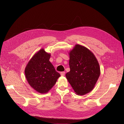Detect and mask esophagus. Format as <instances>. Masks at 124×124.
I'll use <instances>...</instances> for the list:
<instances>
[{
	"mask_svg": "<svg viewBox=\"0 0 124 124\" xmlns=\"http://www.w3.org/2000/svg\"><path fill=\"white\" fill-rule=\"evenodd\" d=\"M65 72H61L60 73V74L62 76H64L65 75Z\"/></svg>",
	"mask_w": 124,
	"mask_h": 124,
	"instance_id": "1",
	"label": "esophagus"
}]
</instances>
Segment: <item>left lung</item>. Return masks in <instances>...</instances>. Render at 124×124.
<instances>
[{"label": "left lung", "mask_w": 124, "mask_h": 124, "mask_svg": "<svg viewBox=\"0 0 124 124\" xmlns=\"http://www.w3.org/2000/svg\"><path fill=\"white\" fill-rule=\"evenodd\" d=\"M70 71L66 77L75 93L83 95L92 91L101 74L99 63L93 52L76 44L69 52Z\"/></svg>", "instance_id": "8db88e82"}]
</instances>
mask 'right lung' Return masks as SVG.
<instances>
[{
  "instance_id": "right-lung-1",
  "label": "right lung",
  "mask_w": 124,
  "mask_h": 124,
  "mask_svg": "<svg viewBox=\"0 0 124 124\" xmlns=\"http://www.w3.org/2000/svg\"><path fill=\"white\" fill-rule=\"evenodd\" d=\"M51 54L41 49L32 57L24 70L30 85L40 93H47L61 75L50 62Z\"/></svg>"
}]
</instances>
